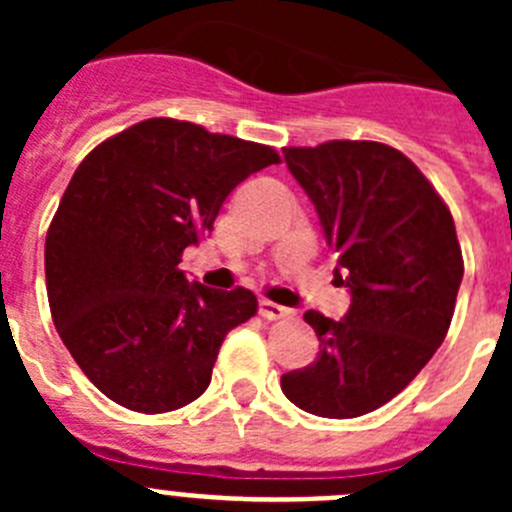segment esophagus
Here are the masks:
<instances>
[{
	"instance_id": "1",
	"label": "esophagus",
	"mask_w": 512,
	"mask_h": 512,
	"mask_svg": "<svg viewBox=\"0 0 512 512\" xmlns=\"http://www.w3.org/2000/svg\"><path fill=\"white\" fill-rule=\"evenodd\" d=\"M259 315H261V318H266V320H279V318H287L289 310H287V307L277 305V302L261 300L259 302Z\"/></svg>"
}]
</instances>
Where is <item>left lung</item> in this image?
Instances as JSON below:
<instances>
[{
  "label": "left lung",
  "instance_id": "8db88e82",
  "mask_svg": "<svg viewBox=\"0 0 512 512\" xmlns=\"http://www.w3.org/2000/svg\"><path fill=\"white\" fill-rule=\"evenodd\" d=\"M284 161L315 205L351 307L343 320L305 312L318 359L282 374V392L305 413L359 418L400 395L446 338L464 277L454 217L384 143L284 148Z\"/></svg>",
  "mask_w": 512,
  "mask_h": 512
}]
</instances>
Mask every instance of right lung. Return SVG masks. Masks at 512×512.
I'll return each instance as SVG.
<instances>
[{
	"label": "right lung",
	"instance_id": "add662e5",
	"mask_svg": "<svg viewBox=\"0 0 512 512\" xmlns=\"http://www.w3.org/2000/svg\"><path fill=\"white\" fill-rule=\"evenodd\" d=\"M274 148L153 117L79 164L45 238L58 336L102 395L169 413L207 390L217 351L256 315L251 289H212L179 269L243 179Z\"/></svg>",
	"mask_w": 512,
	"mask_h": 512
}]
</instances>
